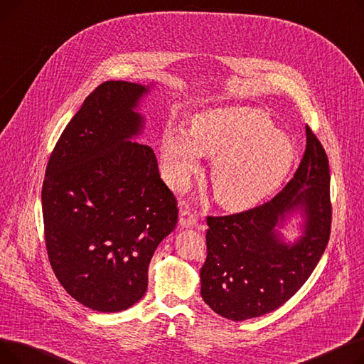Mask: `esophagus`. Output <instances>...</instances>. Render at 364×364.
Here are the masks:
<instances>
[{
	"mask_svg": "<svg viewBox=\"0 0 364 364\" xmlns=\"http://www.w3.org/2000/svg\"><path fill=\"white\" fill-rule=\"evenodd\" d=\"M198 223V213L192 208H183L180 211V225L181 227H193Z\"/></svg>",
	"mask_w": 364,
	"mask_h": 364,
	"instance_id": "34e87169",
	"label": "esophagus"
}]
</instances>
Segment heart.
<instances>
[{
  "mask_svg": "<svg viewBox=\"0 0 364 364\" xmlns=\"http://www.w3.org/2000/svg\"><path fill=\"white\" fill-rule=\"evenodd\" d=\"M162 165L168 181L183 187L199 171L202 155L214 156L215 198L228 209H246L272 196L288 177L295 159L289 136L274 129L269 113L228 106L196 114L187 131L164 129Z\"/></svg>",
  "mask_w": 364,
  "mask_h": 364,
  "instance_id": "1",
  "label": "heart"
}]
</instances>
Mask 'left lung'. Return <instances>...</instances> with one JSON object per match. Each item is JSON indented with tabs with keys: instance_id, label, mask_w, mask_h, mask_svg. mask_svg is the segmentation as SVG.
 <instances>
[{
	"instance_id": "8db88e82",
	"label": "left lung",
	"mask_w": 364,
	"mask_h": 364,
	"mask_svg": "<svg viewBox=\"0 0 364 364\" xmlns=\"http://www.w3.org/2000/svg\"><path fill=\"white\" fill-rule=\"evenodd\" d=\"M307 144L294 178L272 200L250 211L206 218L200 294L217 314L242 321L272 313L307 282L326 250L331 224L329 161L307 125ZM303 214L292 245L277 232L285 217Z\"/></svg>"
}]
</instances>
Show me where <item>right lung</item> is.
<instances>
[{
    "label": "right lung",
    "mask_w": 364,
    "mask_h": 364,
    "mask_svg": "<svg viewBox=\"0 0 364 364\" xmlns=\"http://www.w3.org/2000/svg\"><path fill=\"white\" fill-rule=\"evenodd\" d=\"M147 91L127 81L100 84L66 125L46 169L51 269L73 299L100 313L143 298L150 259L178 220L155 153L131 141L143 129L136 107Z\"/></svg>",
    "instance_id": "right-lung-1"
}]
</instances>
